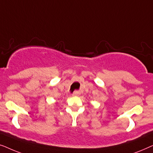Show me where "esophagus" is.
<instances>
[{"label": "esophagus", "mask_w": 153, "mask_h": 153, "mask_svg": "<svg viewBox=\"0 0 153 153\" xmlns=\"http://www.w3.org/2000/svg\"><path fill=\"white\" fill-rule=\"evenodd\" d=\"M72 95L73 96H78V95H79V93L78 91H75V92H74V93H73Z\"/></svg>", "instance_id": "34e87169"}]
</instances>
